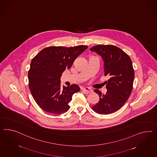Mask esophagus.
<instances>
[{
	"label": "esophagus",
	"instance_id": "1",
	"mask_svg": "<svg viewBox=\"0 0 157 157\" xmlns=\"http://www.w3.org/2000/svg\"><path fill=\"white\" fill-rule=\"evenodd\" d=\"M82 91L83 92V93L86 94H88L91 93L93 92L92 90L88 88V87H86V88L83 89L82 90Z\"/></svg>",
	"mask_w": 157,
	"mask_h": 157
}]
</instances>
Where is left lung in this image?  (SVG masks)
Returning a JSON list of instances; mask_svg holds the SVG:
<instances>
[{"instance_id": "1", "label": "left lung", "mask_w": 157, "mask_h": 157, "mask_svg": "<svg viewBox=\"0 0 157 157\" xmlns=\"http://www.w3.org/2000/svg\"><path fill=\"white\" fill-rule=\"evenodd\" d=\"M90 50L101 56L105 76L110 78L105 82L106 94L99 90H94L99 95V101L92 109L100 114L113 113L124 105L132 93L135 75L132 60L123 50L113 45L99 44Z\"/></svg>"}]
</instances>
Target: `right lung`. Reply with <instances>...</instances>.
<instances>
[{
    "mask_svg": "<svg viewBox=\"0 0 157 157\" xmlns=\"http://www.w3.org/2000/svg\"><path fill=\"white\" fill-rule=\"evenodd\" d=\"M87 48L85 45L48 47L32 59L28 72L29 86L35 101L43 110L58 115L69 110L73 94L80 88L76 85L62 87L60 78Z\"/></svg>",
    "mask_w": 157,
    "mask_h": 157,
    "instance_id": "obj_1",
    "label": "right lung"
}]
</instances>
